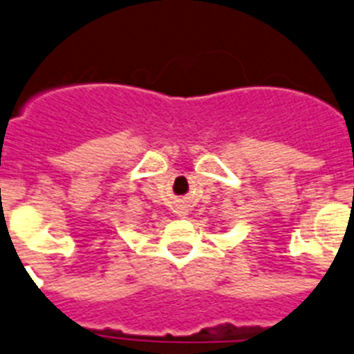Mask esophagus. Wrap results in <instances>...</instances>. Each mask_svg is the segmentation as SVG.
<instances>
[{
	"label": "esophagus",
	"instance_id": "34e87169",
	"mask_svg": "<svg viewBox=\"0 0 354 354\" xmlns=\"http://www.w3.org/2000/svg\"><path fill=\"white\" fill-rule=\"evenodd\" d=\"M177 213H179V216H186V209H179Z\"/></svg>",
	"mask_w": 354,
	"mask_h": 354
}]
</instances>
